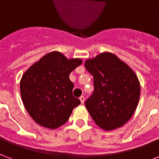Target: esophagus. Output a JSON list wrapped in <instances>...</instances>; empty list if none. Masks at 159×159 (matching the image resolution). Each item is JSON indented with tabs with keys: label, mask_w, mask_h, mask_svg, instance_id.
<instances>
[{
	"label": "esophagus",
	"mask_w": 159,
	"mask_h": 159,
	"mask_svg": "<svg viewBox=\"0 0 159 159\" xmlns=\"http://www.w3.org/2000/svg\"><path fill=\"white\" fill-rule=\"evenodd\" d=\"M80 101H81V102H82V104L84 103V102H85V98L84 97H83V96H81V97H80Z\"/></svg>",
	"instance_id": "obj_1"
}]
</instances>
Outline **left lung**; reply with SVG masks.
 Segmentation results:
<instances>
[{"instance_id": "1", "label": "left lung", "mask_w": 159, "mask_h": 159, "mask_svg": "<svg viewBox=\"0 0 159 159\" xmlns=\"http://www.w3.org/2000/svg\"><path fill=\"white\" fill-rule=\"evenodd\" d=\"M93 76L94 91L85 106L97 125L113 130L124 125L137 108L140 83L134 71L117 56L103 52L85 62Z\"/></svg>"}]
</instances>
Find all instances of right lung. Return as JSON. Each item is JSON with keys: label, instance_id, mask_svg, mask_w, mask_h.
I'll return each instance as SVG.
<instances>
[{"label": "right lung", "instance_id": "right-lung-1", "mask_svg": "<svg viewBox=\"0 0 159 159\" xmlns=\"http://www.w3.org/2000/svg\"><path fill=\"white\" fill-rule=\"evenodd\" d=\"M79 58L67 59L59 52L45 55L29 67L20 82L23 104L39 125L55 129L68 120L81 103L72 95L74 85L69 75L82 64Z\"/></svg>", "mask_w": 159, "mask_h": 159}]
</instances>
